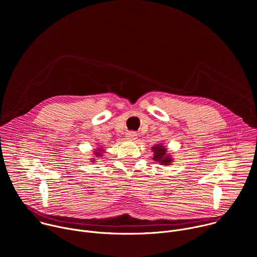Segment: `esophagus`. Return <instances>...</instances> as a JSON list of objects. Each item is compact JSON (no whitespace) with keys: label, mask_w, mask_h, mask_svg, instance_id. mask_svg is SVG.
Returning <instances> with one entry per match:
<instances>
[{"label":"esophagus","mask_w":257,"mask_h":257,"mask_svg":"<svg viewBox=\"0 0 257 257\" xmlns=\"http://www.w3.org/2000/svg\"><path fill=\"white\" fill-rule=\"evenodd\" d=\"M126 137H127V139H129V140H135V139L137 138V134H136L135 132H133V131H130V132H128V133L126 134Z\"/></svg>","instance_id":"34e87169"}]
</instances>
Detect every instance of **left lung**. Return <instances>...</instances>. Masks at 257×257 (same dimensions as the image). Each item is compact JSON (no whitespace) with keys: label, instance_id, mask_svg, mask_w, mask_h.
Listing matches in <instances>:
<instances>
[{"label":"left lung","instance_id":"obj_1","mask_svg":"<svg viewBox=\"0 0 257 257\" xmlns=\"http://www.w3.org/2000/svg\"><path fill=\"white\" fill-rule=\"evenodd\" d=\"M152 151L154 152V157L153 159L156 162H159L161 164H167L169 165V163L172 162V158L166 153V148L161 146V145H156L152 148Z\"/></svg>","mask_w":257,"mask_h":257}]
</instances>
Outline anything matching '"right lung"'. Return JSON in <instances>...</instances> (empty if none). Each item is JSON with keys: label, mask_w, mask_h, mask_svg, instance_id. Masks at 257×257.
I'll use <instances>...</instances> for the list:
<instances>
[{"label": "right lung", "mask_w": 257, "mask_h": 257, "mask_svg": "<svg viewBox=\"0 0 257 257\" xmlns=\"http://www.w3.org/2000/svg\"><path fill=\"white\" fill-rule=\"evenodd\" d=\"M100 151H102V149H99V150H97V152H95V154H96L97 156H101V154H102L103 152H100Z\"/></svg>", "instance_id": "right-lung-1"}]
</instances>
